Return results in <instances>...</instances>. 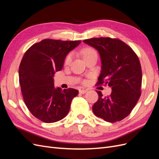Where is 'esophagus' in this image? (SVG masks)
Masks as SVG:
<instances>
[{
    "label": "esophagus",
    "mask_w": 159,
    "mask_h": 159,
    "mask_svg": "<svg viewBox=\"0 0 159 159\" xmlns=\"http://www.w3.org/2000/svg\"><path fill=\"white\" fill-rule=\"evenodd\" d=\"M88 90L87 89H80V93H81V94H84L86 92H87Z\"/></svg>",
    "instance_id": "obj_1"
}]
</instances>
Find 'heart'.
Segmentation results:
<instances>
[{
    "label": "heart",
    "mask_w": 159,
    "mask_h": 159,
    "mask_svg": "<svg viewBox=\"0 0 159 159\" xmlns=\"http://www.w3.org/2000/svg\"><path fill=\"white\" fill-rule=\"evenodd\" d=\"M81 56H82L83 59L84 60L85 57H87L88 56L91 55V54H95L96 52L95 50H93V48H91L89 47H85L84 48L81 49L80 52ZM71 54H68L66 57V58L64 60V64L65 65H68L70 64V62L71 61Z\"/></svg>",
    "instance_id": "heart-1"
}]
</instances>
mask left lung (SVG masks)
<instances>
[{"mask_svg":"<svg viewBox=\"0 0 159 159\" xmlns=\"http://www.w3.org/2000/svg\"><path fill=\"white\" fill-rule=\"evenodd\" d=\"M99 52L102 71L98 84L105 83L111 88L109 97L102 92L92 107L96 116L105 121H121L131 112L140 98L142 70L139 57L125 43L111 38H95L84 40Z\"/></svg>","mask_w":159,"mask_h":159,"instance_id":"1","label":"left lung"}]
</instances>
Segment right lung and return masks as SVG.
Instances as JSON below:
<instances>
[{
	"instance_id": "right-lung-1",
	"label": "right lung",
	"mask_w": 159,
	"mask_h": 159,
	"mask_svg": "<svg viewBox=\"0 0 159 159\" xmlns=\"http://www.w3.org/2000/svg\"><path fill=\"white\" fill-rule=\"evenodd\" d=\"M81 42L44 39L33 44L22 57L18 75L23 99L30 113L43 122L64 119L78 94L75 89L55 88L54 76L63 68L68 53Z\"/></svg>"
}]
</instances>
